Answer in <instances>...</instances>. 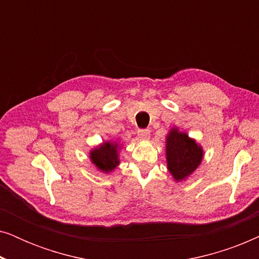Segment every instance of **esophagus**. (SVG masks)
<instances>
[{"instance_id":"esophagus-1","label":"esophagus","mask_w":259,"mask_h":259,"mask_svg":"<svg viewBox=\"0 0 259 259\" xmlns=\"http://www.w3.org/2000/svg\"><path fill=\"white\" fill-rule=\"evenodd\" d=\"M138 136H139L140 139H148V138H150V130L147 128L138 130Z\"/></svg>"}]
</instances>
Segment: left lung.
Returning <instances> with one entry per match:
<instances>
[{"mask_svg": "<svg viewBox=\"0 0 259 259\" xmlns=\"http://www.w3.org/2000/svg\"><path fill=\"white\" fill-rule=\"evenodd\" d=\"M167 167L176 180H183L190 176L200 164L203 150L196 141L190 139L185 133L172 130L166 143Z\"/></svg>", "mask_w": 259, "mask_h": 259, "instance_id": "8db88e82", "label": "left lung"}]
</instances>
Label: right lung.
<instances>
[{"label": "right lung", "mask_w": 259, "mask_h": 259, "mask_svg": "<svg viewBox=\"0 0 259 259\" xmlns=\"http://www.w3.org/2000/svg\"><path fill=\"white\" fill-rule=\"evenodd\" d=\"M91 159L98 166V168L105 172L112 171L119 164L116 144L105 143L104 145H101L98 150L92 151Z\"/></svg>", "instance_id": "1"}]
</instances>
